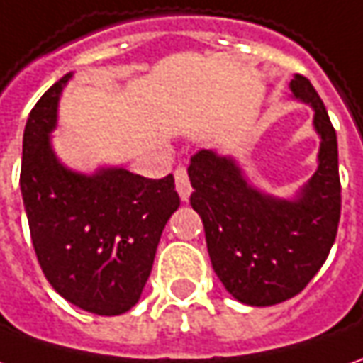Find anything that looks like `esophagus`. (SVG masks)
<instances>
[{"label":"esophagus","mask_w":363,"mask_h":363,"mask_svg":"<svg viewBox=\"0 0 363 363\" xmlns=\"http://www.w3.org/2000/svg\"><path fill=\"white\" fill-rule=\"evenodd\" d=\"M174 184H177V191L181 194L182 201H189V196H191L192 186L191 181H189V172L184 167H179L177 171H174Z\"/></svg>","instance_id":"esophagus-1"}]
</instances>
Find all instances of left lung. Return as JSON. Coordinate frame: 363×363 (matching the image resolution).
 I'll use <instances>...</instances> for the list:
<instances>
[{
  "mask_svg": "<svg viewBox=\"0 0 363 363\" xmlns=\"http://www.w3.org/2000/svg\"><path fill=\"white\" fill-rule=\"evenodd\" d=\"M296 99L314 109L320 135L318 169L298 199L284 201L256 191L230 157L202 149L191 159V204L201 214L216 276L248 306L280 304L304 290L326 262L336 240L342 184L337 139L322 99L296 73Z\"/></svg>",
  "mask_w": 363,
  "mask_h": 363,
  "instance_id": "8db88e82",
  "label": "left lung"
}]
</instances>
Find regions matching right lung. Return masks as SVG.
<instances>
[{
	"mask_svg": "<svg viewBox=\"0 0 363 363\" xmlns=\"http://www.w3.org/2000/svg\"><path fill=\"white\" fill-rule=\"evenodd\" d=\"M69 79L71 73L47 89L29 113L19 186L49 284L81 310L119 316L139 302L162 228L181 199L172 174L145 179L101 169L87 177L59 162L49 135Z\"/></svg>",
	"mask_w": 363,
	"mask_h": 363,
	"instance_id": "obj_1",
	"label": "right lung"
}]
</instances>
